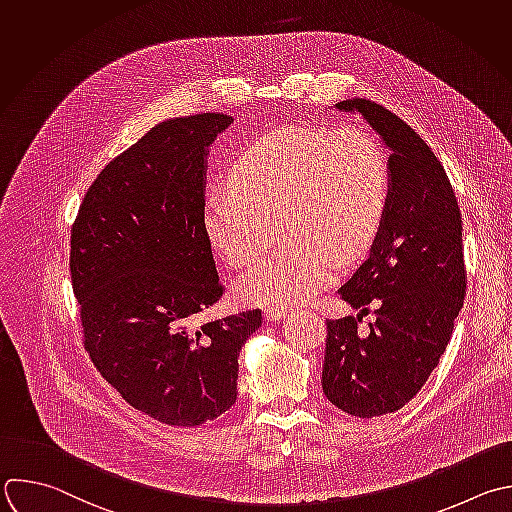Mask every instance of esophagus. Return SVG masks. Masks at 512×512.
Masks as SVG:
<instances>
[{"label":"esophagus","mask_w":512,"mask_h":512,"mask_svg":"<svg viewBox=\"0 0 512 512\" xmlns=\"http://www.w3.org/2000/svg\"><path fill=\"white\" fill-rule=\"evenodd\" d=\"M285 313H287V307H285V305H271V307H265V309H263V317H265L267 321H277V319L285 317Z\"/></svg>","instance_id":"34e87169"}]
</instances>
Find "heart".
Returning <instances> with one entry per match:
<instances>
[{"label":"heart","instance_id":"heart-1","mask_svg":"<svg viewBox=\"0 0 512 512\" xmlns=\"http://www.w3.org/2000/svg\"><path fill=\"white\" fill-rule=\"evenodd\" d=\"M233 193L205 203V231L231 267H247L285 241L237 283L243 301L291 303L335 279L366 253L388 201V164L356 126H287L253 140L233 162Z\"/></svg>","mask_w":512,"mask_h":512}]
</instances>
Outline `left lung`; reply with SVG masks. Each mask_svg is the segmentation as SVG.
<instances>
[{"label": "left lung", "instance_id": "obj_1", "mask_svg": "<svg viewBox=\"0 0 512 512\" xmlns=\"http://www.w3.org/2000/svg\"><path fill=\"white\" fill-rule=\"evenodd\" d=\"M390 150L388 201L370 249L339 295L362 315L327 319L321 386L327 400L358 418L406 406L438 366L466 295L462 215L430 146L394 112L366 100H342Z\"/></svg>", "mask_w": 512, "mask_h": 512}]
</instances>
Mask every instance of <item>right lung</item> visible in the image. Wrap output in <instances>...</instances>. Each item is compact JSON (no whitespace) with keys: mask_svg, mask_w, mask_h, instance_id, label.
Here are the masks:
<instances>
[{"mask_svg":"<svg viewBox=\"0 0 512 512\" xmlns=\"http://www.w3.org/2000/svg\"><path fill=\"white\" fill-rule=\"evenodd\" d=\"M233 116L170 118L110 160L70 239L84 348L136 410L201 426L237 400L239 352L261 325L243 311L203 325L223 295L205 231L209 146Z\"/></svg>","mask_w":512,"mask_h":512,"instance_id":"obj_1","label":"right lung"}]
</instances>
